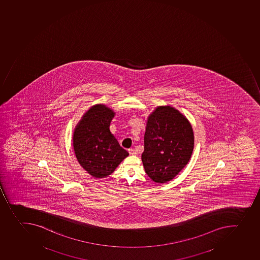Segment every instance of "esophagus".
<instances>
[{
  "label": "esophagus",
  "mask_w": 260,
  "mask_h": 260,
  "mask_svg": "<svg viewBox=\"0 0 260 260\" xmlns=\"http://www.w3.org/2000/svg\"><path fill=\"white\" fill-rule=\"evenodd\" d=\"M129 154L133 155V156H135V155H137V151L135 149H133V148H131V149L128 150Z\"/></svg>",
  "instance_id": "34e87169"
}]
</instances>
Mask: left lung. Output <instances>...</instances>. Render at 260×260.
<instances>
[{
    "label": "left lung",
    "instance_id": "8db88e82",
    "mask_svg": "<svg viewBox=\"0 0 260 260\" xmlns=\"http://www.w3.org/2000/svg\"><path fill=\"white\" fill-rule=\"evenodd\" d=\"M194 134L187 117L171 106H159L148 116L142 161L153 182L165 183L188 164Z\"/></svg>",
    "mask_w": 260,
    "mask_h": 260
}]
</instances>
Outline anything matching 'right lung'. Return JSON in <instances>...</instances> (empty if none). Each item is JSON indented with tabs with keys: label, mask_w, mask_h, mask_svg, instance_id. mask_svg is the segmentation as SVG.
I'll return each mask as SVG.
<instances>
[{
	"label": "right lung",
	"mask_w": 260,
	"mask_h": 260,
	"mask_svg": "<svg viewBox=\"0 0 260 260\" xmlns=\"http://www.w3.org/2000/svg\"><path fill=\"white\" fill-rule=\"evenodd\" d=\"M115 116L104 104H96L85 112L73 133V149L80 165L93 178L112 174L128 152L110 132Z\"/></svg>",
	"instance_id": "obj_1"
}]
</instances>
